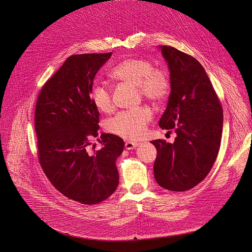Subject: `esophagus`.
Listing matches in <instances>:
<instances>
[{"mask_svg": "<svg viewBox=\"0 0 252 252\" xmlns=\"http://www.w3.org/2000/svg\"><path fill=\"white\" fill-rule=\"evenodd\" d=\"M139 146V143L138 142H131V141H127L125 143V148L128 149V150H131V149H134L136 147Z\"/></svg>", "mask_w": 252, "mask_h": 252, "instance_id": "1", "label": "esophagus"}]
</instances>
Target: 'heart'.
Returning a JSON list of instances; mask_svg holds the SVG:
<instances>
[{
	"label": "heart",
	"mask_w": 252,
	"mask_h": 252,
	"mask_svg": "<svg viewBox=\"0 0 252 252\" xmlns=\"http://www.w3.org/2000/svg\"><path fill=\"white\" fill-rule=\"evenodd\" d=\"M108 76L113 81L137 86L142 97L154 103L163 101L170 92L168 74L162 69L154 68L153 63L147 59H125L112 68ZM91 100L103 113H109L113 109L112 94L105 86H95L91 92ZM151 117L152 113L147 107L125 110L106 120L105 128L112 134L135 140L145 133Z\"/></svg>",
	"instance_id": "obj_1"
}]
</instances>
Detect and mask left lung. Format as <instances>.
<instances>
[{
  "instance_id": "left-lung-1",
  "label": "left lung",
  "mask_w": 252,
  "mask_h": 252,
  "mask_svg": "<svg viewBox=\"0 0 252 252\" xmlns=\"http://www.w3.org/2000/svg\"><path fill=\"white\" fill-rule=\"evenodd\" d=\"M168 63L171 92L159 120L162 129H174V143L157 139L154 177L163 188L186 191L199 184L217 157L223 110L202 65L170 46H160ZM170 132V131H168Z\"/></svg>"
}]
</instances>
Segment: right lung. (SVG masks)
Here are the masks:
<instances>
[{
  "label": "right lung",
  "instance_id": "add662e5",
  "mask_svg": "<svg viewBox=\"0 0 252 252\" xmlns=\"http://www.w3.org/2000/svg\"><path fill=\"white\" fill-rule=\"evenodd\" d=\"M112 53L72 55L43 86L35 110L38 158L53 186L69 199L97 204L119 183L116 159L124 141L99 135V111L90 93L94 78ZM99 137H98L97 136ZM94 138L102 148L90 155Z\"/></svg>",
  "mask_w": 252,
  "mask_h": 252
}]
</instances>
